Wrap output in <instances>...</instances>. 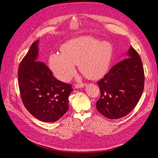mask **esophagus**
Returning <instances> with one entry per match:
<instances>
[{
  "instance_id": "1",
  "label": "esophagus",
  "mask_w": 158,
  "mask_h": 158,
  "mask_svg": "<svg viewBox=\"0 0 158 158\" xmlns=\"http://www.w3.org/2000/svg\"><path fill=\"white\" fill-rule=\"evenodd\" d=\"M86 86L85 84H76L75 87L77 88V89H79V88H83Z\"/></svg>"
}]
</instances>
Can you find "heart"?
Here are the masks:
<instances>
[{"label": "heart", "mask_w": 158, "mask_h": 158, "mask_svg": "<svg viewBox=\"0 0 158 158\" xmlns=\"http://www.w3.org/2000/svg\"><path fill=\"white\" fill-rule=\"evenodd\" d=\"M61 51L49 56L48 66L56 78L66 82L74 74L76 64H78L80 72L91 80L104 77L111 65L113 47L109 42L81 36L65 43Z\"/></svg>", "instance_id": "heart-1"}]
</instances>
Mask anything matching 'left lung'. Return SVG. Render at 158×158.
Listing matches in <instances>:
<instances>
[{"label":"left lung","instance_id":"left-lung-1","mask_svg":"<svg viewBox=\"0 0 158 158\" xmlns=\"http://www.w3.org/2000/svg\"><path fill=\"white\" fill-rule=\"evenodd\" d=\"M126 54L127 58L113 66L97 82L100 97L96 108L110 119L128 114L137 105L144 89V70L139 55L131 46Z\"/></svg>","mask_w":158,"mask_h":158}]
</instances>
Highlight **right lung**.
<instances>
[{"mask_svg": "<svg viewBox=\"0 0 158 158\" xmlns=\"http://www.w3.org/2000/svg\"><path fill=\"white\" fill-rule=\"evenodd\" d=\"M39 41L33 43L19 67V87L23 104L31 114L43 122L53 123L68 111V98L73 89L38 61Z\"/></svg>", "mask_w": 158, "mask_h": 158, "instance_id": "obj_1", "label": "right lung"}]
</instances>
